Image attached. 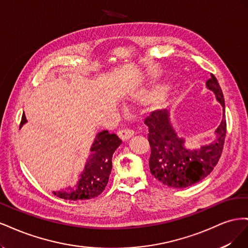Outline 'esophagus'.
<instances>
[{"label":"esophagus","instance_id":"obj_1","mask_svg":"<svg viewBox=\"0 0 248 248\" xmlns=\"http://www.w3.org/2000/svg\"><path fill=\"white\" fill-rule=\"evenodd\" d=\"M117 134L120 139L123 140H129L133 136L134 131L130 128H122L117 132Z\"/></svg>","mask_w":248,"mask_h":248}]
</instances>
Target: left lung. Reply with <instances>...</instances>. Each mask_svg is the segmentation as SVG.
<instances>
[{"instance_id": "obj_1", "label": "left lung", "mask_w": 248, "mask_h": 248, "mask_svg": "<svg viewBox=\"0 0 248 248\" xmlns=\"http://www.w3.org/2000/svg\"><path fill=\"white\" fill-rule=\"evenodd\" d=\"M224 110V98L218 80L211 73L207 81ZM151 147L149 167L151 174L163 185L171 188H185L200 182L213 170L218 162L227 133L226 115L216 129L217 140L199 150L187 149L184 140L172 128L166 110H156L145 119Z\"/></svg>"}]
</instances>
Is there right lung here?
I'll return each mask as SVG.
<instances>
[{
    "instance_id": "right-lung-1",
    "label": "right lung",
    "mask_w": 248,
    "mask_h": 248,
    "mask_svg": "<svg viewBox=\"0 0 248 248\" xmlns=\"http://www.w3.org/2000/svg\"><path fill=\"white\" fill-rule=\"evenodd\" d=\"M27 122L25 114L20 126ZM122 140L115 133L102 131L97 134L93 142L84 171L80 174L78 185L73 189L54 192L60 199L84 201L98 197L108 185L111 171V157Z\"/></svg>"
}]
</instances>
